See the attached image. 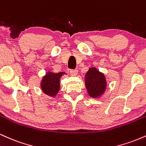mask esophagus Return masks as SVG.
Segmentation results:
<instances>
[{"instance_id":"obj_1","label":"esophagus","mask_w":146,"mask_h":146,"mask_svg":"<svg viewBox=\"0 0 146 146\" xmlns=\"http://www.w3.org/2000/svg\"><path fill=\"white\" fill-rule=\"evenodd\" d=\"M70 74H71V76H76L77 74H78V70H70Z\"/></svg>"}]
</instances>
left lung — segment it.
<instances>
[{"label": "left lung", "instance_id": "obj_1", "mask_svg": "<svg viewBox=\"0 0 146 146\" xmlns=\"http://www.w3.org/2000/svg\"><path fill=\"white\" fill-rule=\"evenodd\" d=\"M85 85L89 96L93 98H100L107 87L106 77L96 68H90L84 77Z\"/></svg>", "mask_w": 146, "mask_h": 146}]
</instances>
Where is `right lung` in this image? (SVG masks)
<instances>
[{
  "mask_svg": "<svg viewBox=\"0 0 146 146\" xmlns=\"http://www.w3.org/2000/svg\"><path fill=\"white\" fill-rule=\"evenodd\" d=\"M66 72L54 73L47 71L42 76L40 82V87L42 92L48 96L54 98L60 90V79Z\"/></svg>",
  "mask_w": 146,
  "mask_h": 146,
  "instance_id": "obj_1",
  "label": "right lung"
}]
</instances>
